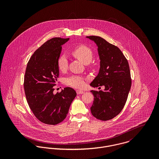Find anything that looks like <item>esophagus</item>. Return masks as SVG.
<instances>
[{"label": "esophagus", "mask_w": 159, "mask_h": 159, "mask_svg": "<svg viewBox=\"0 0 159 159\" xmlns=\"http://www.w3.org/2000/svg\"><path fill=\"white\" fill-rule=\"evenodd\" d=\"M76 93H77V94H83L84 93V92L83 91H81V90H77Z\"/></svg>", "instance_id": "1"}]
</instances>
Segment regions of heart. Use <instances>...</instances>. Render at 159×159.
<instances>
[{"instance_id":"heart-1","label":"heart","mask_w":159,"mask_h":159,"mask_svg":"<svg viewBox=\"0 0 159 159\" xmlns=\"http://www.w3.org/2000/svg\"><path fill=\"white\" fill-rule=\"evenodd\" d=\"M73 56L80 60L84 64L91 62L93 57V51L91 48L85 45H80L75 46L71 51ZM57 67L61 71H65L68 68V59L67 57L62 54L60 55L57 61ZM86 78L80 75H72L68 77L66 80V84L73 88L81 89L86 84Z\"/></svg>"}]
</instances>
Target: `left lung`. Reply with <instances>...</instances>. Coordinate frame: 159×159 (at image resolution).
I'll return each mask as SVG.
<instances>
[{
	"instance_id": "left-lung-1",
	"label": "left lung",
	"mask_w": 159,
	"mask_h": 159,
	"mask_svg": "<svg viewBox=\"0 0 159 159\" xmlns=\"http://www.w3.org/2000/svg\"><path fill=\"white\" fill-rule=\"evenodd\" d=\"M87 38L97 45L100 59L99 73L90 85L93 88L105 86L104 91H91L94 97L91 113L101 120H110L120 113L127 100L132 85L129 65L116 46L100 37Z\"/></svg>"
}]
</instances>
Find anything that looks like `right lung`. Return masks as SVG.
I'll return each mask as SVG.
<instances>
[{
  "label": "right lung",
  "mask_w": 159,
  "mask_h": 159,
  "mask_svg": "<svg viewBox=\"0 0 159 159\" xmlns=\"http://www.w3.org/2000/svg\"><path fill=\"white\" fill-rule=\"evenodd\" d=\"M68 40L54 37L46 41L34 52L25 69L24 88L27 103L34 116L46 124L62 122L76 96L69 87L53 93L59 75L57 61L62 45Z\"/></svg>",
  "instance_id": "right-lung-1"
}]
</instances>
